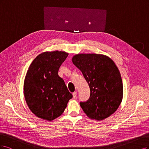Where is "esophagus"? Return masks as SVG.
Wrapping results in <instances>:
<instances>
[{"label":"esophagus","mask_w":149,"mask_h":149,"mask_svg":"<svg viewBox=\"0 0 149 149\" xmlns=\"http://www.w3.org/2000/svg\"><path fill=\"white\" fill-rule=\"evenodd\" d=\"M72 95H73V98H75L77 97V92H74L72 93Z\"/></svg>","instance_id":"esophagus-1"}]
</instances>
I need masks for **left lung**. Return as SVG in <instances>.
<instances>
[{
  "instance_id": "left-lung-1",
  "label": "left lung",
  "mask_w": 149,
  "mask_h": 149,
  "mask_svg": "<svg viewBox=\"0 0 149 149\" xmlns=\"http://www.w3.org/2000/svg\"><path fill=\"white\" fill-rule=\"evenodd\" d=\"M72 62L82 72L90 90L89 99L80 102L84 113L98 121L111 116L123 95L121 74L114 62L107 56L97 54L75 55Z\"/></svg>"
}]
</instances>
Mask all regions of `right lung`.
Here are the masks:
<instances>
[{"label": "right lung", "mask_w": 149, "mask_h": 149, "mask_svg": "<svg viewBox=\"0 0 149 149\" xmlns=\"http://www.w3.org/2000/svg\"><path fill=\"white\" fill-rule=\"evenodd\" d=\"M68 56L64 51L45 52L33 60L24 81V95L30 109L38 118L52 121L63 113L72 94L59 69Z\"/></svg>", "instance_id": "right-lung-1"}]
</instances>
